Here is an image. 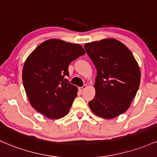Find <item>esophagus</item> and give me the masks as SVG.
<instances>
[{"label":"esophagus","instance_id":"1","mask_svg":"<svg viewBox=\"0 0 157 157\" xmlns=\"http://www.w3.org/2000/svg\"><path fill=\"white\" fill-rule=\"evenodd\" d=\"M86 85H84V86H82V87H80L79 88V91H80V92H82V91L84 90V89H86Z\"/></svg>","mask_w":157,"mask_h":157}]
</instances>
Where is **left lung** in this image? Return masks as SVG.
I'll return each mask as SVG.
<instances>
[{
  "mask_svg": "<svg viewBox=\"0 0 157 157\" xmlns=\"http://www.w3.org/2000/svg\"><path fill=\"white\" fill-rule=\"evenodd\" d=\"M84 48L97 70L95 96L89 102L91 110L105 119L123 114L140 84V68L135 57L126 45L111 38L86 43Z\"/></svg>",
  "mask_w": 157,
  "mask_h": 157,
  "instance_id": "obj_1",
  "label": "left lung"
}]
</instances>
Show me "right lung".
Here are the masks:
<instances>
[{
    "instance_id": "1",
    "label": "right lung",
    "mask_w": 157,
    "mask_h": 157,
    "mask_svg": "<svg viewBox=\"0 0 157 157\" xmlns=\"http://www.w3.org/2000/svg\"><path fill=\"white\" fill-rule=\"evenodd\" d=\"M86 53L79 44L51 39L41 43L25 60L22 80L31 106L44 116L58 119L68 113L77 87L66 82L68 65Z\"/></svg>"
}]
</instances>
